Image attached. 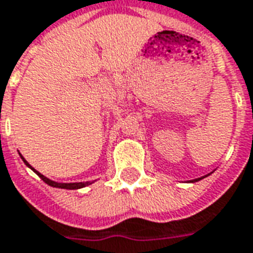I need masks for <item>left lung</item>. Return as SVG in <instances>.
<instances>
[{
  "mask_svg": "<svg viewBox=\"0 0 253 253\" xmlns=\"http://www.w3.org/2000/svg\"><path fill=\"white\" fill-rule=\"evenodd\" d=\"M207 177V175H205ZM205 177H201V178H196V179H192V181H189V182H197V181H200V179L205 178Z\"/></svg>",
  "mask_w": 253,
  "mask_h": 253,
  "instance_id": "8db88e82",
  "label": "left lung"
}]
</instances>
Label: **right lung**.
I'll return each instance as SVG.
<instances>
[{
  "mask_svg": "<svg viewBox=\"0 0 253 253\" xmlns=\"http://www.w3.org/2000/svg\"><path fill=\"white\" fill-rule=\"evenodd\" d=\"M21 160L24 161V164L27 165L28 168H31V169L33 170V171H35V173H36L37 175H39V177H40V178L42 179L44 182H45V184H48V185H49V186H53V188L69 189V190H72V189H80V188H84V186H88V185L93 184V181H87V182H71V184H61V182H56V181H52V179L46 178L45 175H42V174H41V173H39V171H37V170L35 169V168H32L31 165L28 164L27 160H25V158H24L22 155H21Z\"/></svg>",
  "mask_w": 253,
  "mask_h": 253,
  "instance_id": "add662e5",
  "label": "right lung"
}]
</instances>
